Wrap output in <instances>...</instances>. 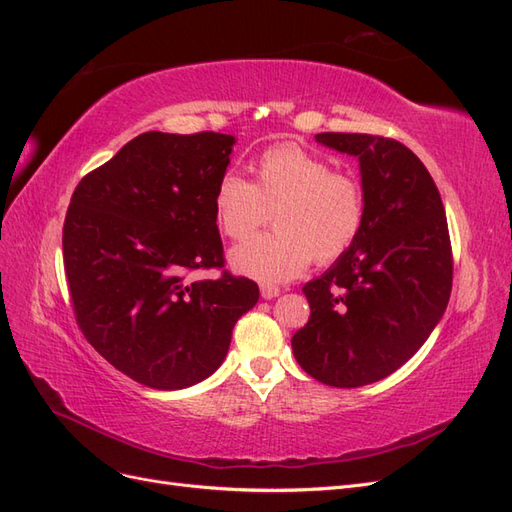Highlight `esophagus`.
<instances>
[{"label": "esophagus", "instance_id": "1", "mask_svg": "<svg viewBox=\"0 0 512 512\" xmlns=\"http://www.w3.org/2000/svg\"><path fill=\"white\" fill-rule=\"evenodd\" d=\"M259 291H261V298H264V300H272V298L281 294V289L276 285H261Z\"/></svg>", "mask_w": 512, "mask_h": 512}]
</instances>
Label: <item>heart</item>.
I'll return each mask as SVG.
<instances>
[{
	"instance_id": "1",
	"label": "heart",
	"mask_w": 512,
	"mask_h": 512,
	"mask_svg": "<svg viewBox=\"0 0 512 512\" xmlns=\"http://www.w3.org/2000/svg\"><path fill=\"white\" fill-rule=\"evenodd\" d=\"M253 182L227 171L214 188L223 236L242 242L270 221L276 231L236 246L229 264L264 283L294 279L315 264L343 257L364 225V193L352 173L334 171L319 154L276 145L253 165Z\"/></svg>"
}]
</instances>
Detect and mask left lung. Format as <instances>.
I'll return each mask as SVG.
<instances>
[{
    "label": "left lung",
    "mask_w": 512,
    "mask_h": 512,
    "mask_svg": "<svg viewBox=\"0 0 512 512\" xmlns=\"http://www.w3.org/2000/svg\"><path fill=\"white\" fill-rule=\"evenodd\" d=\"M315 141L358 158L364 225L302 287L311 317L291 349L317 382L358 388L403 367L442 319L452 289L448 223L431 173L403 143L360 133Z\"/></svg>",
    "instance_id": "8db88e82"
}]
</instances>
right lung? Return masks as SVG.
<instances>
[{"mask_svg":"<svg viewBox=\"0 0 512 512\" xmlns=\"http://www.w3.org/2000/svg\"><path fill=\"white\" fill-rule=\"evenodd\" d=\"M236 137L150 130L87 173L64 223V268L77 324L96 352L156 390L195 386L221 367L257 283L223 268L214 188Z\"/></svg>","mask_w":512,"mask_h":512,"instance_id":"1","label":"right lung"}]
</instances>
